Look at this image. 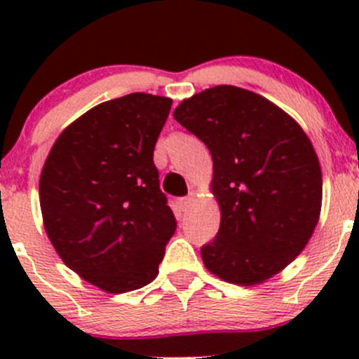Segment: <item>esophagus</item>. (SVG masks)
<instances>
[{
  "label": "esophagus",
  "mask_w": 359,
  "mask_h": 359,
  "mask_svg": "<svg viewBox=\"0 0 359 359\" xmlns=\"http://www.w3.org/2000/svg\"><path fill=\"white\" fill-rule=\"evenodd\" d=\"M193 196H194V193H189L187 196H184V198H177V200H175L177 208H179L180 212H186V210L189 208L191 201H193Z\"/></svg>",
  "instance_id": "obj_1"
}]
</instances>
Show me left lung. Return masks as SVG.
Returning <instances> with one entry per match:
<instances>
[{
    "label": "left lung",
    "instance_id": "left-lung-1",
    "mask_svg": "<svg viewBox=\"0 0 359 359\" xmlns=\"http://www.w3.org/2000/svg\"><path fill=\"white\" fill-rule=\"evenodd\" d=\"M173 118L213 159L220 227L201 248L206 269L245 287L269 280L302 252L320 219L313 144L287 112L231 85L182 100Z\"/></svg>",
    "mask_w": 359,
    "mask_h": 359
}]
</instances>
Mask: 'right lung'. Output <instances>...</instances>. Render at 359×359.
<instances>
[{
	"label": "right lung",
	"instance_id": "obj_1",
	"mask_svg": "<svg viewBox=\"0 0 359 359\" xmlns=\"http://www.w3.org/2000/svg\"><path fill=\"white\" fill-rule=\"evenodd\" d=\"M172 99L130 93L76 119L39 179L45 229L64 264L109 293L158 276L175 217L159 189L154 146Z\"/></svg>",
	"mask_w": 359,
	"mask_h": 359
}]
</instances>
